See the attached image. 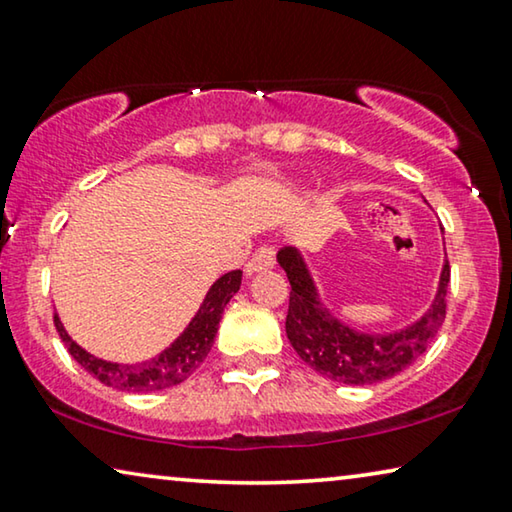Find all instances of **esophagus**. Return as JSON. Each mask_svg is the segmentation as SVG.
I'll use <instances>...</instances> for the list:
<instances>
[{
    "label": "esophagus",
    "mask_w": 512,
    "mask_h": 512,
    "mask_svg": "<svg viewBox=\"0 0 512 512\" xmlns=\"http://www.w3.org/2000/svg\"><path fill=\"white\" fill-rule=\"evenodd\" d=\"M277 258H274V249L272 247H261L256 249V254L251 256V261L244 265L247 274H258V272H268L274 268Z\"/></svg>",
    "instance_id": "1"
}]
</instances>
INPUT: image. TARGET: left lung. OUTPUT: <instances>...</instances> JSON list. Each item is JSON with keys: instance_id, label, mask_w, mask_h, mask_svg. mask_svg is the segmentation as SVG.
I'll return each mask as SVG.
<instances>
[{"instance_id": "left-lung-1", "label": "left lung", "mask_w": 512, "mask_h": 512, "mask_svg": "<svg viewBox=\"0 0 512 512\" xmlns=\"http://www.w3.org/2000/svg\"><path fill=\"white\" fill-rule=\"evenodd\" d=\"M277 263L291 281L286 337L295 353L323 379L344 385H372L392 379L425 353L446 318L450 281L446 258H443L432 305L406 328L392 332H367L342 321L323 302L302 249L284 247L277 254Z\"/></svg>"}]
</instances>
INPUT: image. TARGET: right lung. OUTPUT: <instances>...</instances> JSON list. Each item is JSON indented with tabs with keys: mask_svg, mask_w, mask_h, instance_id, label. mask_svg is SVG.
Wrapping results in <instances>:
<instances>
[{
	"mask_svg": "<svg viewBox=\"0 0 512 512\" xmlns=\"http://www.w3.org/2000/svg\"><path fill=\"white\" fill-rule=\"evenodd\" d=\"M240 284V270L221 274V277L207 288L201 307H198L194 316H191L187 328H184L164 351L147 360L115 362L99 358V355L87 351V348L80 346L76 339L66 332L59 314H55V328L66 348H69V353L73 355V360H76L83 369H87L96 381L108 385V388L124 392L164 390L170 388V385H177L184 379H189V376L201 367V362L205 360V355L210 353V348L214 344V337H217V328L221 316H224V309L228 302H231L233 295L240 291Z\"/></svg>",
	"mask_w": 512,
	"mask_h": 512,
	"instance_id": "right-lung-1",
	"label": "right lung"
}]
</instances>
